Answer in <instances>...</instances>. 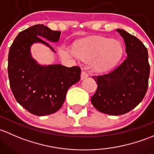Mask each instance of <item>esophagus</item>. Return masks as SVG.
<instances>
[{"instance_id": "1", "label": "esophagus", "mask_w": 154, "mask_h": 154, "mask_svg": "<svg viewBox=\"0 0 154 154\" xmlns=\"http://www.w3.org/2000/svg\"><path fill=\"white\" fill-rule=\"evenodd\" d=\"M88 76V74L87 73V72H85L83 69V70H82V74H81V79H82V80H83V79H86Z\"/></svg>"}]
</instances>
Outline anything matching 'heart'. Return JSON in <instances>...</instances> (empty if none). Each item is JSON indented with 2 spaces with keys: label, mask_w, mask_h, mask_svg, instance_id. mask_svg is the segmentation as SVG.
Masks as SVG:
<instances>
[{
  "label": "heart",
  "mask_w": 154,
  "mask_h": 154,
  "mask_svg": "<svg viewBox=\"0 0 154 154\" xmlns=\"http://www.w3.org/2000/svg\"><path fill=\"white\" fill-rule=\"evenodd\" d=\"M75 53L83 61L93 60L92 69L101 73L110 70L118 63L122 55V47L116 40L96 37L80 44Z\"/></svg>",
  "instance_id": "1"
}]
</instances>
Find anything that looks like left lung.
<instances>
[{
  "label": "left lung",
  "mask_w": 154,
  "mask_h": 154,
  "mask_svg": "<svg viewBox=\"0 0 154 154\" xmlns=\"http://www.w3.org/2000/svg\"><path fill=\"white\" fill-rule=\"evenodd\" d=\"M116 31L124 39L127 57L110 73L93 76L98 89L91 98L96 110L111 116L128 112L142 101L150 75L148 50L145 45L125 30Z\"/></svg>",
  "instance_id": "left-lung-1"
}]
</instances>
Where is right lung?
I'll return each mask as SVG.
<instances>
[{
	"label": "right lung",
	"mask_w": 154,
	"mask_h": 154,
	"mask_svg": "<svg viewBox=\"0 0 154 154\" xmlns=\"http://www.w3.org/2000/svg\"><path fill=\"white\" fill-rule=\"evenodd\" d=\"M61 32L36 24L20 32L10 47L8 56L9 85L15 99L31 113L42 116L58 111L66 92L80 80L79 66L40 64L31 54L32 44H42L55 53L49 43H58Z\"/></svg>",
	"instance_id": "obj_1"
}]
</instances>
